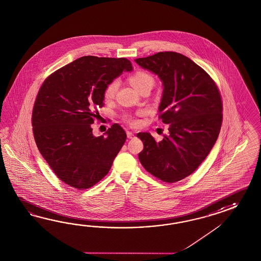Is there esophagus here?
<instances>
[{"label":"esophagus","instance_id":"obj_1","mask_svg":"<svg viewBox=\"0 0 261 261\" xmlns=\"http://www.w3.org/2000/svg\"><path fill=\"white\" fill-rule=\"evenodd\" d=\"M126 134H127L128 139H132V138H134V134L132 133V132H130V131H127V132H126Z\"/></svg>","mask_w":261,"mask_h":261}]
</instances>
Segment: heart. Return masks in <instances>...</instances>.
I'll list each match as a JSON object with an SVG mask.
<instances>
[{
	"label": "heart",
	"instance_id": "1",
	"mask_svg": "<svg viewBox=\"0 0 261 261\" xmlns=\"http://www.w3.org/2000/svg\"><path fill=\"white\" fill-rule=\"evenodd\" d=\"M129 81L132 84L135 89H138L140 91V89L145 88V87H153V78L150 73H148L146 71L143 70H139L133 73L131 76L129 77ZM118 89V82L114 80L112 82L108 84L106 87L105 91H103V97L106 100H110L112 98H114L116 91ZM144 114V111H140L139 115ZM129 122L131 124H136L137 121L133 119H129Z\"/></svg>",
	"mask_w": 261,
	"mask_h": 261
}]
</instances>
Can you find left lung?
I'll return each mask as SVG.
<instances>
[{
  "label": "left lung",
  "instance_id": "8db88e82",
  "mask_svg": "<svg viewBox=\"0 0 261 261\" xmlns=\"http://www.w3.org/2000/svg\"><path fill=\"white\" fill-rule=\"evenodd\" d=\"M135 61L161 79L159 119L170 124L159 142L149 133L137 135L144 144L140 163L154 177L175 183L191 175L214 146L223 122L222 97L210 74L179 53L160 51Z\"/></svg>",
  "mask_w": 261,
  "mask_h": 261
}]
</instances>
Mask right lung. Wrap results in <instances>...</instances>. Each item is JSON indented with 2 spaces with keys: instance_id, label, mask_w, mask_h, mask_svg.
Returning a JSON list of instances; mask_svg holds the SVG:
<instances>
[{
  "instance_id": "add662e5",
  "label": "right lung",
  "mask_w": 261,
  "mask_h": 261,
  "mask_svg": "<svg viewBox=\"0 0 261 261\" xmlns=\"http://www.w3.org/2000/svg\"><path fill=\"white\" fill-rule=\"evenodd\" d=\"M127 58L88 56L56 70L38 90L32 112L38 150L65 184L87 190L108 174L126 140L118 123L94 137L91 125L103 107V91L123 70Z\"/></svg>"
}]
</instances>
